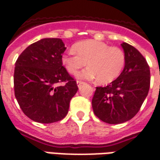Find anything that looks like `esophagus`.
<instances>
[{
	"label": "esophagus",
	"mask_w": 160,
	"mask_h": 160,
	"mask_svg": "<svg viewBox=\"0 0 160 160\" xmlns=\"http://www.w3.org/2000/svg\"><path fill=\"white\" fill-rule=\"evenodd\" d=\"M84 84L83 81H80V80H77V86H78V87H80V86H82Z\"/></svg>",
	"instance_id": "obj_1"
}]
</instances>
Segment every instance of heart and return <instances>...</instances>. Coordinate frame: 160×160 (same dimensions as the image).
<instances>
[{
	"instance_id": "1",
	"label": "heart",
	"mask_w": 160,
	"mask_h": 160,
	"mask_svg": "<svg viewBox=\"0 0 160 160\" xmlns=\"http://www.w3.org/2000/svg\"><path fill=\"white\" fill-rule=\"evenodd\" d=\"M74 52H68L62 57V63L72 74L80 68L87 67L78 74V78L95 80L102 84L112 82L120 75L125 65V55L120 48L110 47L102 41L87 40L73 46Z\"/></svg>"
}]
</instances>
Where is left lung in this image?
I'll list each match as a JSON object with an SVG mask.
<instances>
[{
  "instance_id": "1",
  "label": "left lung",
  "mask_w": 160,
  "mask_h": 160,
  "mask_svg": "<svg viewBox=\"0 0 160 160\" xmlns=\"http://www.w3.org/2000/svg\"><path fill=\"white\" fill-rule=\"evenodd\" d=\"M125 65L116 80L105 87H97L92 98L96 116L108 124L126 122L138 113L148 96L150 69L146 59L128 43L121 44Z\"/></svg>"
}]
</instances>
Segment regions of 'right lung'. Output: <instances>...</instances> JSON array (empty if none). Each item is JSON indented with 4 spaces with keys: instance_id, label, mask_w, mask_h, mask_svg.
Here are the masks:
<instances>
[{
    "instance_id": "obj_1",
    "label": "right lung",
    "mask_w": 160,
    "mask_h": 160,
    "mask_svg": "<svg viewBox=\"0 0 160 160\" xmlns=\"http://www.w3.org/2000/svg\"><path fill=\"white\" fill-rule=\"evenodd\" d=\"M65 50L61 39L44 38L29 46L16 61L15 97L23 113L35 122L63 119L78 91L76 81L62 66ZM61 82L64 86H56Z\"/></svg>"
}]
</instances>
